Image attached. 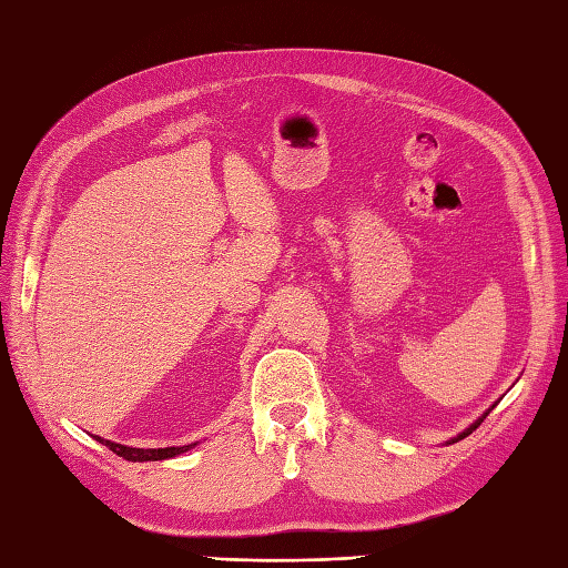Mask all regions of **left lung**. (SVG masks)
<instances>
[{"instance_id": "obj_1", "label": "left lung", "mask_w": 568, "mask_h": 568, "mask_svg": "<svg viewBox=\"0 0 568 568\" xmlns=\"http://www.w3.org/2000/svg\"><path fill=\"white\" fill-rule=\"evenodd\" d=\"M485 414H488V412H485ZM485 414H483V416H480V419H478V422H476V424H470V426H468V429H466V432H463V434H458V436H456V438H454V442H460V438H466V436H468V434H473V432H476V429H478V426H480V422H483V419H485Z\"/></svg>"}]
</instances>
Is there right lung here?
<instances>
[{"mask_svg":"<svg viewBox=\"0 0 568 568\" xmlns=\"http://www.w3.org/2000/svg\"><path fill=\"white\" fill-rule=\"evenodd\" d=\"M100 444H105L112 454H118L126 460H164V458H173L183 454V450H189L191 446H169V448H130V446H122V444H114V442H108V438H100L95 436Z\"/></svg>","mask_w":568,"mask_h":568,"instance_id":"add662e5","label":"right lung"}]
</instances>
